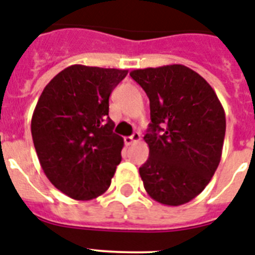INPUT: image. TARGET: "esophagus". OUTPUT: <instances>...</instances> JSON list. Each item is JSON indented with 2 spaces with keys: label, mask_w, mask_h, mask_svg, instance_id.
Returning <instances> with one entry per match:
<instances>
[{
  "label": "esophagus",
  "mask_w": 255,
  "mask_h": 255,
  "mask_svg": "<svg viewBox=\"0 0 255 255\" xmlns=\"http://www.w3.org/2000/svg\"><path fill=\"white\" fill-rule=\"evenodd\" d=\"M139 139H140V134H139V132H134L132 135L125 136V138H124L126 146H130V144L138 142V140H139Z\"/></svg>",
  "instance_id": "obj_1"
}]
</instances>
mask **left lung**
Segmentation results:
<instances>
[{
  "label": "left lung",
  "instance_id": "left-lung-1",
  "mask_svg": "<svg viewBox=\"0 0 255 255\" xmlns=\"http://www.w3.org/2000/svg\"><path fill=\"white\" fill-rule=\"evenodd\" d=\"M130 77L150 99L144 135L150 156L139 168L147 194L161 205H185L201 194L222 157L226 113L215 91L184 65L136 69Z\"/></svg>",
  "mask_w": 255,
  "mask_h": 255
}]
</instances>
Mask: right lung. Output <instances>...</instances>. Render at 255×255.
Instances as JSON below:
<instances>
[{
	"mask_svg": "<svg viewBox=\"0 0 255 255\" xmlns=\"http://www.w3.org/2000/svg\"><path fill=\"white\" fill-rule=\"evenodd\" d=\"M128 70L71 65L40 95L31 120L48 180L67 197L90 201L108 190L124 138L113 132L109 96Z\"/></svg>",
	"mask_w": 255,
	"mask_h": 255,
	"instance_id": "right-lung-1",
	"label": "right lung"
}]
</instances>
